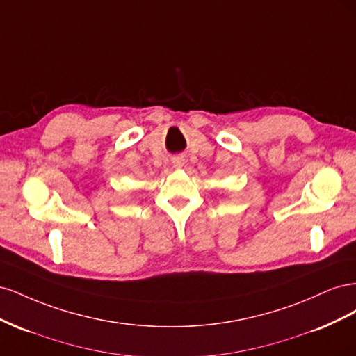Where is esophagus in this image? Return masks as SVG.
<instances>
[{"label": "esophagus", "instance_id": "esophagus-1", "mask_svg": "<svg viewBox=\"0 0 356 356\" xmlns=\"http://www.w3.org/2000/svg\"><path fill=\"white\" fill-rule=\"evenodd\" d=\"M182 165H184V160H182V159H175L174 160V166L175 168H181Z\"/></svg>", "mask_w": 356, "mask_h": 356}]
</instances>
